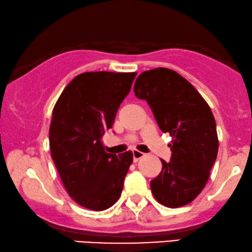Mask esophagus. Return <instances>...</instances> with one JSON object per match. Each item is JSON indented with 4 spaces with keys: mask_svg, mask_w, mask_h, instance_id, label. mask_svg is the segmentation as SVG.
<instances>
[{
    "mask_svg": "<svg viewBox=\"0 0 252 252\" xmlns=\"http://www.w3.org/2000/svg\"><path fill=\"white\" fill-rule=\"evenodd\" d=\"M132 156H134V162H137L138 159H141L142 157H144V154L142 153V151L132 150Z\"/></svg>",
    "mask_w": 252,
    "mask_h": 252,
    "instance_id": "esophagus-1",
    "label": "esophagus"
}]
</instances>
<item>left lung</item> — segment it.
Wrapping results in <instances>:
<instances>
[{"mask_svg": "<svg viewBox=\"0 0 252 252\" xmlns=\"http://www.w3.org/2000/svg\"><path fill=\"white\" fill-rule=\"evenodd\" d=\"M134 93L150 105L157 124L172 137L170 162L150 182L156 201L168 208L191 203L204 189L218 153L216 122L195 87L168 68L143 71Z\"/></svg>", "mask_w": 252, "mask_h": 252, "instance_id": "8db88e82", "label": "left lung"}]
</instances>
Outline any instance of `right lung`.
Masks as SVG:
<instances>
[{
	"instance_id": "add662e5",
	"label": "right lung",
	"mask_w": 252,
	"mask_h": 252,
	"mask_svg": "<svg viewBox=\"0 0 252 252\" xmlns=\"http://www.w3.org/2000/svg\"><path fill=\"white\" fill-rule=\"evenodd\" d=\"M136 75L83 72L64 88L54 107L49 129L51 158L66 192L83 208L105 210L122 192L132 153L109 154L102 137L113 126Z\"/></svg>"
}]
</instances>
